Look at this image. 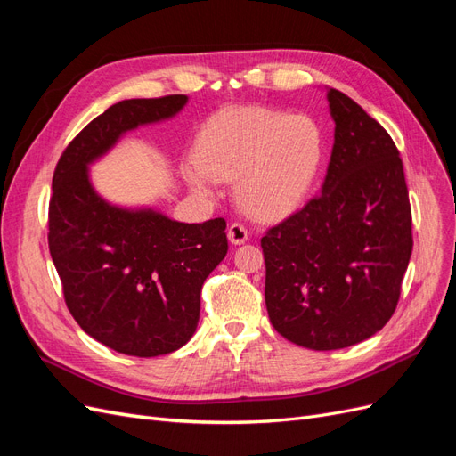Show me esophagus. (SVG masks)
Wrapping results in <instances>:
<instances>
[{"mask_svg": "<svg viewBox=\"0 0 456 456\" xmlns=\"http://www.w3.org/2000/svg\"><path fill=\"white\" fill-rule=\"evenodd\" d=\"M247 238H249V232H247V228L241 223H232L230 224V228H228V240H230V243L241 245V243L247 241Z\"/></svg>", "mask_w": 456, "mask_h": 456, "instance_id": "esophagus-1", "label": "esophagus"}]
</instances>
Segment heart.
<instances>
[{
    "mask_svg": "<svg viewBox=\"0 0 456 456\" xmlns=\"http://www.w3.org/2000/svg\"><path fill=\"white\" fill-rule=\"evenodd\" d=\"M323 158L325 134L314 118L245 106L205 123L184 176L198 191H209L215 178L238 181L236 194L247 213L278 218L306 200Z\"/></svg>",
    "mask_w": 456,
    "mask_h": 456,
    "instance_id": "heart-1",
    "label": "heart"
}]
</instances>
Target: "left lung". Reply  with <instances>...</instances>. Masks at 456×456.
Segmentation results:
<instances>
[{
  "mask_svg": "<svg viewBox=\"0 0 456 456\" xmlns=\"http://www.w3.org/2000/svg\"><path fill=\"white\" fill-rule=\"evenodd\" d=\"M322 194L266 232V310L281 337L310 350L362 342L392 317L412 251L399 151L377 119L337 89Z\"/></svg>",
  "mask_w": 456,
  "mask_h": 456,
  "instance_id": "obj_1",
  "label": "left lung"
}]
</instances>
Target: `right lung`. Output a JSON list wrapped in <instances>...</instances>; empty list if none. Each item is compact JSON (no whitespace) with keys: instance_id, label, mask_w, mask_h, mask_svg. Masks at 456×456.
<instances>
[{"instance_id":"1","label":"right lung","mask_w":456,"mask_h":456,"mask_svg":"<svg viewBox=\"0 0 456 456\" xmlns=\"http://www.w3.org/2000/svg\"><path fill=\"white\" fill-rule=\"evenodd\" d=\"M186 94L110 106L66 146L53 175L49 251L66 306L89 337L119 354L154 357L191 338L201 287L228 253L226 220L184 224L154 209H123L96 194L89 163L123 133L169 119Z\"/></svg>"}]
</instances>
